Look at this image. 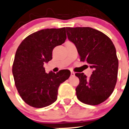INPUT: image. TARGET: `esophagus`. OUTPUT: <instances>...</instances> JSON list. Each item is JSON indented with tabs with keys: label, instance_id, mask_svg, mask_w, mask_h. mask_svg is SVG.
<instances>
[{
	"label": "esophagus",
	"instance_id": "obj_1",
	"mask_svg": "<svg viewBox=\"0 0 129 129\" xmlns=\"http://www.w3.org/2000/svg\"><path fill=\"white\" fill-rule=\"evenodd\" d=\"M74 75H75V73L73 72V71H71V76H73Z\"/></svg>",
	"mask_w": 129,
	"mask_h": 129
}]
</instances>
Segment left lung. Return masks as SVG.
Segmentation results:
<instances>
[{
  "label": "left lung",
  "mask_w": 129,
  "mask_h": 129,
  "mask_svg": "<svg viewBox=\"0 0 129 129\" xmlns=\"http://www.w3.org/2000/svg\"><path fill=\"white\" fill-rule=\"evenodd\" d=\"M66 32L81 61H86L93 69L89 79L83 73L75 74L79 79L77 98L92 106L103 103L112 93L117 79L119 61L113 43L103 32L90 27H66Z\"/></svg>",
  "instance_id": "obj_1"
}]
</instances>
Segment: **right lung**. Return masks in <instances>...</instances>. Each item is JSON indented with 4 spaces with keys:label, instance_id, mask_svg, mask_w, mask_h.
<instances>
[{
    "label": "right lung",
    "instance_id": "right-lung-1",
    "mask_svg": "<svg viewBox=\"0 0 129 129\" xmlns=\"http://www.w3.org/2000/svg\"><path fill=\"white\" fill-rule=\"evenodd\" d=\"M66 39L65 27L44 29L26 37L17 48L12 73L18 93L29 106L42 108L53 104L59 85L70 78L69 70L46 73L43 67L52 59L54 48Z\"/></svg>",
    "mask_w": 129,
    "mask_h": 129
}]
</instances>
